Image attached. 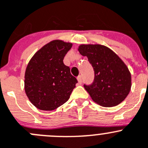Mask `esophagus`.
Wrapping results in <instances>:
<instances>
[{
	"label": "esophagus",
	"instance_id": "34e87169",
	"mask_svg": "<svg viewBox=\"0 0 148 148\" xmlns=\"http://www.w3.org/2000/svg\"><path fill=\"white\" fill-rule=\"evenodd\" d=\"M77 80H78V84H81L82 83V77H81V75H78V76L77 77Z\"/></svg>",
	"mask_w": 148,
	"mask_h": 148
}]
</instances>
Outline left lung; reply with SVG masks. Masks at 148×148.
Wrapping results in <instances>:
<instances>
[{
    "label": "left lung",
    "instance_id": "left-lung-1",
    "mask_svg": "<svg viewBox=\"0 0 148 148\" xmlns=\"http://www.w3.org/2000/svg\"><path fill=\"white\" fill-rule=\"evenodd\" d=\"M78 50L87 57L94 69L93 83L84 85L93 101L103 107L115 106L123 102L131 87V73L123 60L101 45H81Z\"/></svg>",
    "mask_w": 148,
    "mask_h": 148
}]
</instances>
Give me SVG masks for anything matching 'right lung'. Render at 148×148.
I'll return each mask as SVG.
<instances>
[{
	"label": "right lung",
	"instance_id": "add662e5",
	"mask_svg": "<svg viewBox=\"0 0 148 148\" xmlns=\"http://www.w3.org/2000/svg\"><path fill=\"white\" fill-rule=\"evenodd\" d=\"M72 45L62 40H53L39 50L27 65L25 94L40 110L52 111L63 105L78 83L63 62Z\"/></svg>",
	"mask_w": 148,
	"mask_h": 148
}]
</instances>
